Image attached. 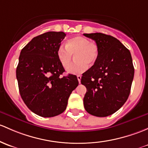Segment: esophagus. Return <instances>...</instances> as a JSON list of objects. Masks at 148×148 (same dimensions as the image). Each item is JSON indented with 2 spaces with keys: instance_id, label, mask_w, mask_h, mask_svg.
I'll return each instance as SVG.
<instances>
[{
  "instance_id": "1",
  "label": "esophagus",
  "mask_w": 148,
  "mask_h": 148,
  "mask_svg": "<svg viewBox=\"0 0 148 148\" xmlns=\"http://www.w3.org/2000/svg\"><path fill=\"white\" fill-rule=\"evenodd\" d=\"M81 79H82V76L77 75V79H78L79 81V83H81Z\"/></svg>"
}]
</instances>
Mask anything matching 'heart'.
Segmentation results:
<instances>
[{
    "mask_svg": "<svg viewBox=\"0 0 148 148\" xmlns=\"http://www.w3.org/2000/svg\"><path fill=\"white\" fill-rule=\"evenodd\" d=\"M99 55V47L96 43L90 42L84 37L75 36L69 39L66 47L61 45L57 50V57L64 68L69 67L74 56L76 57L74 64L67 69L71 74H77L84 72L89 66L94 65Z\"/></svg>",
    "mask_w": 148,
    "mask_h": 148,
    "instance_id": "1",
    "label": "heart"
}]
</instances>
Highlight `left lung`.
<instances>
[{
    "label": "left lung",
    "instance_id": "1",
    "mask_svg": "<svg viewBox=\"0 0 148 148\" xmlns=\"http://www.w3.org/2000/svg\"><path fill=\"white\" fill-rule=\"evenodd\" d=\"M99 47L97 62L82 74L86 88L84 106L90 114L106 117L123 106L128 98L134 77L130 51L111 35L96 32L84 34Z\"/></svg>",
    "mask_w": 148,
    "mask_h": 148
}]
</instances>
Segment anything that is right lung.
Listing matches in <instances>:
<instances>
[{
    "label": "right lung",
    "mask_w": 148,
    "mask_h": 148,
    "mask_svg": "<svg viewBox=\"0 0 148 148\" xmlns=\"http://www.w3.org/2000/svg\"><path fill=\"white\" fill-rule=\"evenodd\" d=\"M66 34L47 32L34 37L21 50L16 77L22 99L30 111L45 118L65 111L68 99L79 84L77 76L65 71L57 50Z\"/></svg>",
    "instance_id": "add662e5"
}]
</instances>
